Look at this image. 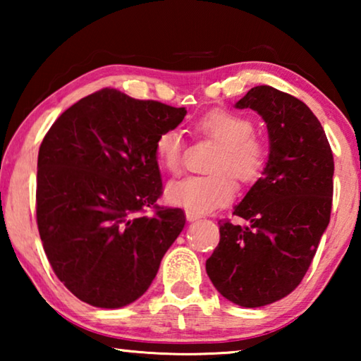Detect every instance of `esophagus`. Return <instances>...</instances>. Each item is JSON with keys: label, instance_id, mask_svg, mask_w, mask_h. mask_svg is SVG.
I'll list each match as a JSON object with an SVG mask.
<instances>
[{"label": "esophagus", "instance_id": "34e87169", "mask_svg": "<svg viewBox=\"0 0 361 361\" xmlns=\"http://www.w3.org/2000/svg\"><path fill=\"white\" fill-rule=\"evenodd\" d=\"M199 218H200L199 213L191 212V210H186V219H188V221H195V219H199Z\"/></svg>", "mask_w": 361, "mask_h": 361}]
</instances>
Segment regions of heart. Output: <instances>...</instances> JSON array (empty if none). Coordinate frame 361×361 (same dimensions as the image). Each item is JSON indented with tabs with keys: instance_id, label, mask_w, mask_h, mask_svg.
<instances>
[{
	"instance_id": "1",
	"label": "heart",
	"mask_w": 361,
	"mask_h": 361,
	"mask_svg": "<svg viewBox=\"0 0 361 361\" xmlns=\"http://www.w3.org/2000/svg\"><path fill=\"white\" fill-rule=\"evenodd\" d=\"M194 130L212 140L219 148L210 162V175L188 176L170 183L169 202L197 213H205L229 204L235 195L234 178L252 185L264 172L269 148L266 140L256 135L253 121L231 109H212L192 124ZM156 156L162 170L178 175L183 169L185 143L180 130L170 129L156 138Z\"/></svg>"
}]
</instances>
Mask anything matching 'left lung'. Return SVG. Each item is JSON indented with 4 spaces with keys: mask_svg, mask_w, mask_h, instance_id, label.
Wrapping results in <instances>:
<instances>
[{
    "mask_svg": "<svg viewBox=\"0 0 361 361\" xmlns=\"http://www.w3.org/2000/svg\"><path fill=\"white\" fill-rule=\"evenodd\" d=\"M267 124L269 161L234 215L219 221V243L205 262L221 295L242 307L279 301L301 283L331 216L334 159L309 106L271 85H256L235 103Z\"/></svg>",
    "mask_w": 361,
    "mask_h": 361,
    "instance_id": "1",
    "label": "left lung"
}]
</instances>
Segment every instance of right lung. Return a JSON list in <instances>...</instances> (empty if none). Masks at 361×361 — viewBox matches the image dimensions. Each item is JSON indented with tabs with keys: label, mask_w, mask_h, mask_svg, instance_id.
Segmentation results:
<instances>
[{
	"label": "right lung",
	"mask_w": 361,
	"mask_h": 361,
	"mask_svg": "<svg viewBox=\"0 0 361 361\" xmlns=\"http://www.w3.org/2000/svg\"><path fill=\"white\" fill-rule=\"evenodd\" d=\"M186 109L102 89L70 106L39 146L36 223L60 282L95 307L118 309L149 288L185 228L161 207L156 138ZM148 208L152 216H145Z\"/></svg>",
	"instance_id": "obj_1"
}]
</instances>
